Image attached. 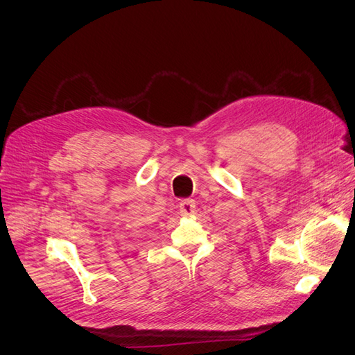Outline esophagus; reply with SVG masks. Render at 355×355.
Wrapping results in <instances>:
<instances>
[{
  "instance_id": "obj_1",
  "label": "esophagus",
  "mask_w": 355,
  "mask_h": 355,
  "mask_svg": "<svg viewBox=\"0 0 355 355\" xmlns=\"http://www.w3.org/2000/svg\"><path fill=\"white\" fill-rule=\"evenodd\" d=\"M179 209H180L182 216H189V214L196 211V202H194V200H184V201H180Z\"/></svg>"
}]
</instances>
